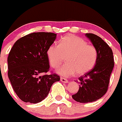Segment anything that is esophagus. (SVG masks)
<instances>
[{"label":"esophagus","instance_id":"esophagus-1","mask_svg":"<svg viewBox=\"0 0 122 122\" xmlns=\"http://www.w3.org/2000/svg\"><path fill=\"white\" fill-rule=\"evenodd\" d=\"M60 81H62V82H63V83H68V80H67L66 79H65V78H63V77H61L60 78Z\"/></svg>","mask_w":122,"mask_h":122}]
</instances>
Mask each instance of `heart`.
I'll return each instance as SVG.
<instances>
[{
    "label": "heart",
    "mask_w": 122,
    "mask_h": 122,
    "mask_svg": "<svg viewBox=\"0 0 122 122\" xmlns=\"http://www.w3.org/2000/svg\"><path fill=\"white\" fill-rule=\"evenodd\" d=\"M46 54L54 68L63 62L64 56H67V63L56 70L58 74L64 77L71 76L76 72L79 75L86 73L94 66L98 57L97 51L94 46L72 34L62 38L58 45H50Z\"/></svg>",
    "instance_id": "heart-1"
}]
</instances>
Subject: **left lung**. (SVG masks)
<instances>
[{"instance_id":"left-lung-1","label":"left lung","mask_w":122,"mask_h":122,"mask_svg":"<svg viewBox=\"0 0 122 122\" xmlns=\"http://www.w3.org/2000/svg\"><path fill=\"white\" fill-rule=\"evenodd\" d=\"M85 36L97 51L98 57L93 68L79 78V91L72 96L76 102L85 103L96 101L105 94L114 66L113 53L108 45L96 34Z\"/></svg>"}]
</instances>
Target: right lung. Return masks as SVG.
Listing matches in <instances>:
<instances>
[{
  "mask_svg": "<svg viewBox=\"0 0 122 122\" xmlns=\"http://www.w3.org/2000/svg\"><path fill=\"white\" fill-rule=\"evenodd\" d=\"M56 36L52 33H31L17 40L11 49L8 75L14 91L22 101L30 103L42 101L52 85L60 80L55 74L40 76L49 71L46 52Z\"/></svg>",
  "mask_w": 122,
  "mask_h": 122,
  "instance_id": "obj_1",
  "label": "right lung"
}]
</instances>
